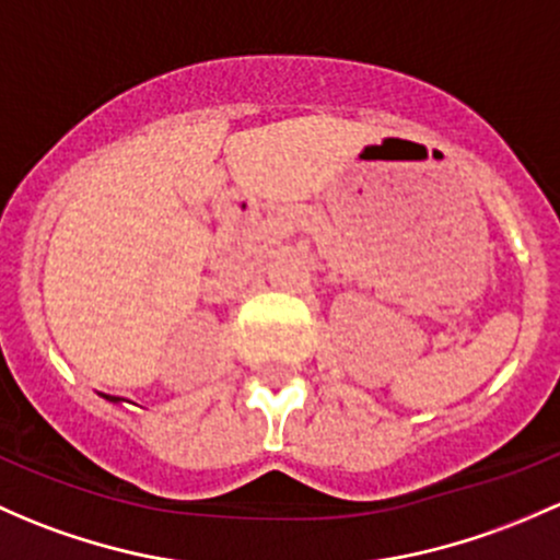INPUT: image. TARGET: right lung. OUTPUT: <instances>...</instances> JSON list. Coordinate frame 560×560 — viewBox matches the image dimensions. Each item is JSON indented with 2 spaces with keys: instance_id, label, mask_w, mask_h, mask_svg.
<instances>
[{
  "instance_id": "1",
  "label": "right lung",
  "mask_w": 560,
  "mask_h": 560,
  "mask_svg": "<svg viewBox=\"0 0 560 560\" xmlns=\"http://www.w3.org/2000/svg\"><path fill=\"white\" fill-rule=\"evenodd\" d=\"M104 397H107V399H112V402H117V397H109V394H104Z\"/></svg>"
}]
</instances>
